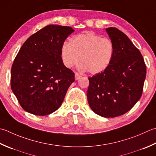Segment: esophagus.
I'll return each mask as SVG.
<instances>
[{
    "mask_svg": "<svg viewBox=\"0 0 156 156\" xmlns=\"http://www.w3.org/2000/svg\"><path fill=\"white\" fill-rule=\"evenodd\" d=\"M81 77H82L81 75L79 74L78 72H76L75 73V79H76V80H79V79L81 78Z\"/></svg>",
    "mask_w": 156,
    "mask_h": 156,
    "instance_id": "obj_1",
    "label": "esophagus"
}]
</instances>
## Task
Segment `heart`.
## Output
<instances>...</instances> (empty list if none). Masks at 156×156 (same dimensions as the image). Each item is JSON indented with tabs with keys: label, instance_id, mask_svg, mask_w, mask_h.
<instances>
[{
	"label": "heart",
	"instance_id": "b5f03b06",
	"mask_svg": "<svg viewBox=\"0 0 156 156\" xmlns=\"http://www.w3.org/2000/svg\"><path fill=\"white\" fill-rule=\"evenodd\" d=\"M114 54V45L110 39L91 32L74 36L71 42L65 41L61 48V57L66 68L77 65L80 59L81 69L92 74L108 68Z\"/></svg>",
	"mask_w": 156,
	"mask_h": 156
}]
</instances>
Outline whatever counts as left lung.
<instances>
[{
  "label": "left lung",
  "instance_id": "left-lung-1",
  "mask_svg": "<svg viewBox=\"0 0 156 156\" xmlns=\"http://www.w3.org/2000/svg\"><path fill=\"white\" fill-rule=\"evenodd\" d=\"M106 31L114 45V57L108 68L88 78L87 99L95 114L114 118L129 112L141 98L146 66L125 34L113 27Z\"/></svg>",
  "mask_w": 156,
  "mask_h": 156
}]
</instances>
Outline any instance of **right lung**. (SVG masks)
<instances>
[{
	"label": "right lung",
	"mask_w": 156,
	"mask_h": 156,
	"mask_svg": "<svg viewBox=\"0 0 156 156\" xmlns=\"http://www.w3.org/2000/svg\"><path fill=\"white\" fill-rule=\"evenodd\" d=\"M74 31L69 26L48 25L21 47L11 67V87L25 111L46 115L62 105L75 78L63 65L61 48Z\"/></svg>",
	"instance_id": "right-lung-1"
}]
</instances>
